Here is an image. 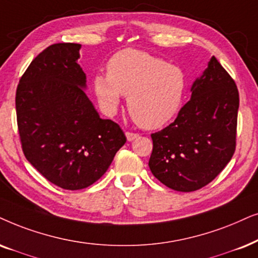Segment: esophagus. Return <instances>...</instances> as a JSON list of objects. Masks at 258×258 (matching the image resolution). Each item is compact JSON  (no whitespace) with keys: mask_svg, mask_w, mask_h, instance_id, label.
<instances>
[{"mask_svg":"<svg viewBox=\"0 0 258 258\" xmlns=\"http://www.w3.org/2000/svg\"><path fill=\"white\" fill-rule=\"evenodd\" d=\"M125 136H126V140H128V141L130 142V141H134V140L137 139V137H139V134L126 132V133H125Z\"/></svg>","mask_w":258,"mask_h":258,"instance_id":"34e87169","label":"esophagus"}]
</instances>
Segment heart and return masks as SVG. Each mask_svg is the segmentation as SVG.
<instances>
[{
  "label": "heart",
  "instance_id": "heart-1",
  "mask_svg": "<svg viewBox=\"0 0 258 258\" xmlns=\"http://www.w3.org/2000/svg\"><path fill=\"white\" fill-rule=\"evenodd\" d=\"M108 76L93 78V91L100 109L113 115L128 96L126 104L139 125L156 129L168 123L181 108L187 80L183 71L166 60L135 48L110 58Z\"/></svg>",
  "mask_w": 258,
  "mask_h": 258
}]
</instances>
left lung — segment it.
<instances>
[{
	"label": "left lung",
	"instance_id": "1",
	"mask_svg": "<svg viewBox=\"0 0 258 258\" xmlns=\"http://www.w3.org/2000/svg\"><path fill=\"white\" fill-rule=\"evenodd\" d=\"M190 92L175 121L152 134L148 163L159 181L179 192H192L210 183L236 148L238 90L215 56Z\"/></svg>",
	"mask_w": 258,
	"mask_h": 258
}]
</instances>
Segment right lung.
<instances>
[{
	"label": "right lung",
	"instance_id": "1",
	"mask_svg": "<svg viewBox=\"0 0 258 258\" xmlns=\"http://www.w3.org/2000/svg\"><path fill=\"white\" fill-rule=\"evenodd\" d=\"M79 43H54L40 53L16 90L22 150L31 165L63 189H83L108 170L124 133L102 119L86 96Z\"/></svg>",
	"mask_w": 258,
	"mask_h": 258
}]
</instances>
